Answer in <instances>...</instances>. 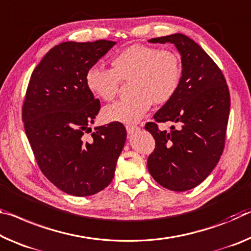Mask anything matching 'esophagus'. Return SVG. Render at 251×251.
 <instances>
[{
    "label": "esophagus",
    "mask_w": 251,
    "mask_h": 251,
    "mask_svg": "<svg viewBox=\"0 0 251 251\" xmlns=\"http://www.w3.org/2000/svg\"><path fill=\"white\" fill-rule=\"evenodd\" d=\"M138 129H140V127L136 126V125H126L127 133L130 134V135H132V134L135 133V132H137Z\"/></svg>",
    "instance_id": "esophagus-1"
}]
</instances>
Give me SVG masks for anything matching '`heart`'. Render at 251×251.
<instances>
[{"mask_svg": "<svg viewBox=\"0 0 251 251\" xmlns=\"http://www.w3.org/2000/svg\"><path fill=\"white\" fill-rule=\"evenodd\" d=\"M182 77L177 53L152 46H128L110 59V69L93 66L86 71L85 83L94 96L110 101L119 90V80H128L129 97L106 106L101 116L106 122L136 123L152 104L164 105L176 94Z\"/></svg>", "mask_w": 251, "mask_h": 251, "instance_id": "1", "label": "heart"}]
</instances>
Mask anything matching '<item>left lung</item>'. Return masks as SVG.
Listing matches in <instances>:
<instances>
[{"label":"left lung","instance_id":"left-lung-1","mask_svg":"<svg viewBox=\"0 0 251 251\" xmlns=\"http://www.w3.org/2000/svg\"><path fill=\"white\" fill-rule=\"evenodd\" d=\"M173 43L181 54L182 77L174 97L154 115L145 129L155 140L147 158L149 172L158 184L182 192L203 182L224 152L230 94L224 74L209 54L181 33L149 40ZM177 124L170 132L156 122Z\"/></svg>","mask_w":251,"mask_h":251}]
</instances>
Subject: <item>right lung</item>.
<instances>
[{"mask_svg": "<svg viewBox=\"0 0 251 251\" xmlns=\"http://www.w3.org/2000/svg\"><path fill=\"white\" fill-rule=\"evenodd\" d=\"M116 42H62L31 75L22 107L27 140L40 170L51 183L75 197L104 190L113 180L126 141L118 122L95 127L100 102L87 89L86 71Z\"/></svg>", "mask_w": 251, "mask_h": 251, "instance_id": "add662e5", "label": "right lung"}]
</instances>
